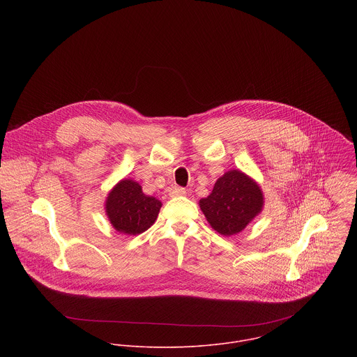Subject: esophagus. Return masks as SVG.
Returning <instances> with one entry per match:
<instances>
[{
  "label": "esophagus",
  "instance_id": "34e87169",
  "mask_svg": "<svg viewBox=\"0 0 357 357\" xmlns=\"http://www.w3.org/2000/svg\"><path fill=\"white\" fill-rule=\"evenodd\" d=\"M185 194H187V191H185L184 188H180V187H173V188L170 190V192H169V195H170L172 198L183 197V195H185Z\"/></svg>",
  "mask_w": 357,
  "mask_h": 357
}]
</instances>
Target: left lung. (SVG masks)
<instances>
[{
  "label": "left lung",
  "mask_w": 357,
  "mask_h": 357,
  "mask_svg": "<svg viewBox=\"0 0 357 357\" xmlns=\"http://www.w3.org/2000/svg\"><path fill=\"white\" fill-rule=\"evenodd\" d=\"M199 207L210 227L224 236L242 232L262 211L264 194L259 184L239 169L225 172Z\"/></svg>",
  "instance_id": "left-lung-1"
}]
</instances>
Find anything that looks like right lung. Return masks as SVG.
Returning a JSON list of instances; mask_svg holds the SVG:
<instances>
[{"label": "right lung", "instance_id": "right-lung-1", "mask_svg": "<svg viewBox=\"0 0 357 357\" xmlns=\"http://www.w3.org/2000/svg\"><path fill=\"white\" fill-rule=\"evenodd\" d=\"M162 202L146 195L142 185L130 178H122L108 192L104 208L112 228L125 235H139L147 231L158 217Z\"/></svg>", "mask_w": 357, "mask_h": 357}]
</instances>
